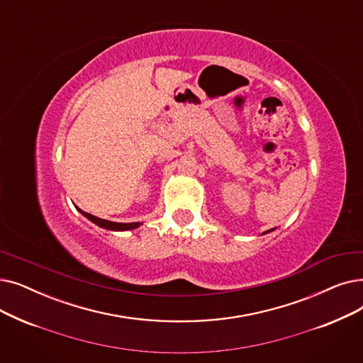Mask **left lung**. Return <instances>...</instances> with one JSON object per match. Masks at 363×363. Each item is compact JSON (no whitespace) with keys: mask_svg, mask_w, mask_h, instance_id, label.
Masks as SVG:
<instances>
[{"mask_svg":"<svg viewBox=\"0 0 363 363\" xmlns=\"http://www.w3.org/2000/svg\"><path fill=\"white\" fill-rule=\"evenodd\" d=\"M270 231H274V228H272V230H269V231H265V233H262V234H267V233H270Z\"/></svg>","mask_w":363,"mask_h":363,"instance_id":"1","label":"left lung"}]
</instances>
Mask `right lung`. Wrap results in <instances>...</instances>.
I'll use <instances>...</instances> for the list:
<instances>
[{
    "label": "right lung",
    "instance_id": "1",
    "mask_svg": "<svg viewBox=\"0 0 363 363\" xmlns=\"http://www.w3.org/2000/svg\"><path fill=\"white\" fill-rule=\"evenodd\" d=\"M77 211L80 212L83 216H86L87 219H90L93 224H96L98 227L109 230V231H128V230H135L139 225H143L140 223H114V220H106V219L98 218V216H94V215H90V213L82 211L80 208H77Z\"/></svg>",
    "mask_w": 363,
    "mask_h": 363
}]
</instances>
